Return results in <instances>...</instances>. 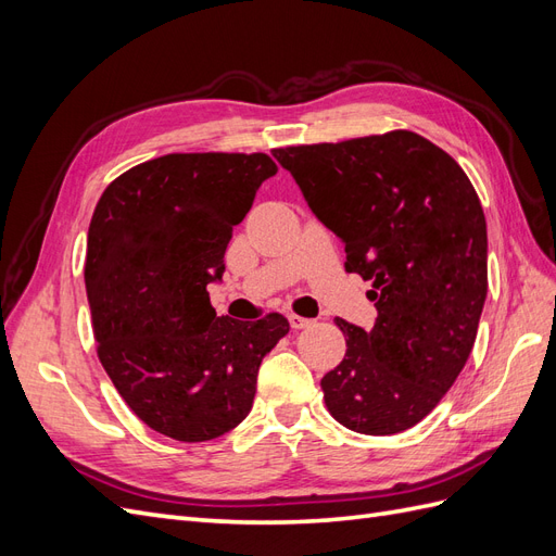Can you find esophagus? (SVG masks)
I'll return each mask as SVG.
<instances>
[{"label":"esophagus","instance_id":"esophagus-1","mask_svg":"<svg viewBox=\"0 0 556 556\" xmlns=\"http://www.w3.org/2000/svg\"><path fill=\"white\" fill-rule=\"evenodd\" d=\"M290 325H292V329H296V331H299V329H306V327H311V325H313V319L290 313Z\"/></svg>","mask_w":556,"mask_h":556}]
</instances>
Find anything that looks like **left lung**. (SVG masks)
<instances>
[{
	"label": "left lung",
	"mask_w": 556,
	"mask_h": 556,
	"mask_svg": "<svg viewBox=\"0 0 556 556\" xmlns=\"http://www.w3.org/2000/svg\"><path fill=\"white\" fill-rule=\"evenodd\" d=\"M311 211L374 282L376 325L336 317L343 362L323 378L336 422L390 435L443 399L473 350L486 296V223L462 166L415 131L274 150Z\"/></svg>",
	"instance_id": "obj_1"
}]
</instances>
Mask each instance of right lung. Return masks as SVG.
I'll use <instances>...</instances> for the list:
<instances>
[{"mask_svg":"<svg viewBox=\"0 0 556 556\" xmlns=\"http://www.w3.org/2000/svg\"><path fill=\"white\" fill-rule=\"evenodd\" d=\"M276 172L264 153H174L134 166L97 201L86 255L97 355L134 415L174 441L241 425L262 359L290 331L278 313L217 317L206 290Z\"/></svg>","mask_w":556,"mask_h":556,"instance_id":"1","label":"right lung"}]
</instances>
